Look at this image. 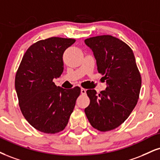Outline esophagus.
<instances>
[{
  "label": "esophagus",
  "instance_id": "obj_1",
  "mask_svg": "<svg viewBox=\"0 0 160 160\" xmlns=\"http://www.w3.org/2000/svg\"><path fill=\"white\" fill-rule=\"evenodd\" d=\"M81 94H82V95H86V90L85 89V88H81Z\"/></svg>",
  "mask_w": 160,
  "mask_h": 160
}]
</instances>
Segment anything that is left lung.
Segmentation results:
<instances>
[{
	"label": "left lung",
	"instance_id": "8db88e82",
	"mask_svg": "<svg viewBox=\"0 0 160 160\" xmlns=\"http://www.w3.org/2000/svg\"><path fill=\"white\" fill-rule=\"evenodd\" d=\"M92 50L98 71L107 88L97 95L86 91L90 103L85 109L88 122L101 132L114 130L125 122L135 108L139 97L142 78L133 52L119 38L109 35L86 38Z\"/></svg>",
	"mask_w": 160,
	"mask_h": 160
}]
</instances>
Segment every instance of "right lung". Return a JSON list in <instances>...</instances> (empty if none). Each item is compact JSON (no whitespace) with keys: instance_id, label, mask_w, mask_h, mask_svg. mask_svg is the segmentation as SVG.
I'll return each mask as SVG.
<instances>
[{"instance_id":"1","label":"right lung","mask_w":160,"mask_h":160,"mask_svg":"<svg viewBox=\"0 0 160 160\" xmlns=\"http://www.w3.org/2000/svg\"><path fill=\"white\" fill-rule=\"evenodd\" d=\"M75 41L51 37L36 42L19 65L15 79L19 107L29 124L40 132L55 134L64 130L80 94L79 86L65 89L53 82L63 72V53Z\"/></svg>"}]
</instances>
